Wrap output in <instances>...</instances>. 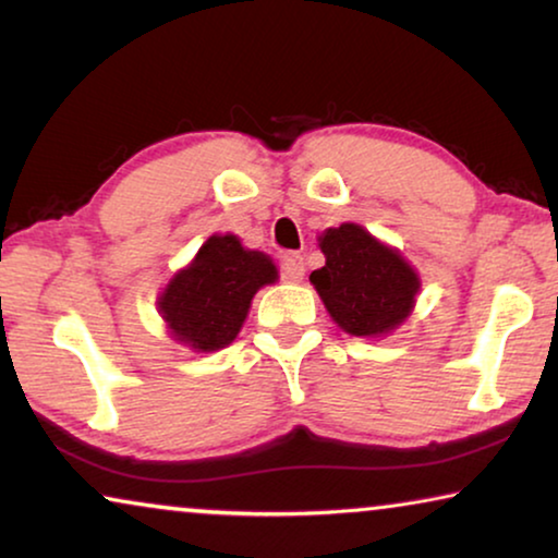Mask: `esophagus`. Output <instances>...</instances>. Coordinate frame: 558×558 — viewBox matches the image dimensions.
<instances>
[{"label":"esophagus","mask_w":558,"mask_h":558,"mask_svg":"<svg viewBox=\"0 0 558 558\" xmlns=\"http://www.w3.org/2000/svg\"><path fill=\"white\" fill-rule=\"evenodd\" d=\"M281 279L289 284H300L304 279V258L300 254H287L281 258Z\"/></svg>","instance_id":"1"}]
</instances>
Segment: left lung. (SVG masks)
Masks as SVG:
<instances>
[{"label": "left lung", "mask_w": 558, "mask_h": 558, "mask_svg": "<svg viewBox=\"0 0 558 558\" xmlns=\"http://www.w3.org/2000/svg\"><path fill=\"white\" fill-rule=\"evenodd\" d=\"M323 269L312 271L327 315L355 338H386L416 307L422 279L399 248L357 223H340L319 235Z\"/></svg>", "instance_id": "1"}]
</instances>
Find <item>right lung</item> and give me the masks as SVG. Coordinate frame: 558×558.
Segmentation results:
<instances>
[{"label":"right lung","mask_w":558,"mask_h":558,"mask_svg":"<svg viewBox=\"0 0 558 558\" xmlns=\"http://www.w3.org/2000/svg\"><path fill=\"white\" fill-rule=\"evenodd\" d=\"M274 281L279 269L271 256L246 248L233 233H213L193 262L167 281L157 312L174 342L193 353H216L231 345L254 294Z\"/></svg>","instance_id":"right-lung-1"}]
</instances>
